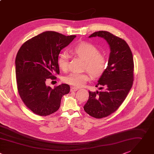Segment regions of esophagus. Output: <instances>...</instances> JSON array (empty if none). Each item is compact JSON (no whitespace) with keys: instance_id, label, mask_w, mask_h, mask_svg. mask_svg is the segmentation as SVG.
<instances>
[{"instance_id":"1","label":"esophagus","mask_w":154,"mask_h":154,"mask_svg":"<svg viewBox=\"0 0 154 154\" xmlns=\"http://www.w3.org/2000/svg\"><path fill=\"white\" fill-rule=\"evenodd\" d=\"M78 90V88L77 87H72L70 88V91H76V90Z\"/></svg>"}]
</instances>
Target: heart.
<instances>
[{
  "label": "heart",
  "mask_w": 154,
  "mask_h": 154,
  "mask_svg": "<svg viewBox=\"0 0 154 154\" xmlns=\"http://www.w3.org/2000/svg\"><path fill=\"white\" fill-rule=\"evenodd\" d=\"M70 52L84 60V70H87L94 78H99L105 72L107 67V60L105 56L100 53L98 48L87 41H82L73 46ZM59 69L66 72L69 68V60L67 54L60 53L57 58ZM90 78L88 72L82 73H72L64 78V81L74 87L84 85Z\"/></svg>",
  "instance_id": "obj_1"
}]
</instances>
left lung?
Wrapping results in <instances>:
<instances>
[{
  "label": "left lung",
  "instance_id": "8db88e82",
  "mask_svg": "<svg viewBox=\"0 0 154 154\" xmlns=\"http://www.w3.org/2000/svg\"><path fill=\"white\" fill-rule=\"evenodd\" d=\"M101 37L110 49L108 66L96 85H101V91H89V98L84 109L95 118H103L115 112L125 100L134 81V59L126 42L113 34L99 31L89 38Z\"/></svg>",
  "mask_w": 154,
  "mask_h": 154
}]
</instances>
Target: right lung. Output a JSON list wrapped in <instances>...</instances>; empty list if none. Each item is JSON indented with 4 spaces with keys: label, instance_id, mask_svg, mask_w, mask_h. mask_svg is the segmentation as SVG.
<instances>
[{
    "label": "right lung",
    "instance_id": "right-lung-1",
    "mask_svg": "<svg viewBox=\"0 0 154 154\" xmlns=\"http://www.w3.org/2000/svg\"><path fill=\"white\" fill-rule=\"evenodd\" d=\"M75 35L65 36L45 32L26 41L19 50L16 60V76L19 96L34 113L47 116L56 112L62 97L69 93L70 86L62 84L54 88L45 84L59 74L57 58Z\"/></svg>",
    "mask_w": 154,
    "mask_h": 154
}]
</instances>
